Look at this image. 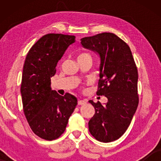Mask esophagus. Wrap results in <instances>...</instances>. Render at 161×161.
I'll list each match as a JSON object with an SVG mask.
<instances>
[{
	"label": "esophagus",
	"mask_w": 161,
	"mask_h": 161,
	"mask_svg": "<svg viewBox=\"0 0 161 161\" xmlns=\"http://www.w3.org/2000/svg\"><path fill=\"white\" fill-rule=\"evenodd\" d=\"M86 102L85 100H79L78 102V104L79 105H84V104H86Z\"/></svg>",
	"instance_id": "1"
}]
</instances>
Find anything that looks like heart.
I'll return each instance as SVG.
<instances>
[{
  "label": "heart",
  "mask_w": 161,
  "mask_h": 161,
  "mask_svg": "<svg viewBox=\"0 0 161 161\" xmlns=\"http://www.w3.org/2000/svg\"><path fill=\"white\" fill-rule=\"evenodd\" d=\"M86 57H90V56L86 53H81L78 56V59H81V58H86Z\"/></svg>",
  "instance_id": "1"
}]
</instances>
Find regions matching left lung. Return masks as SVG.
I'll list each match as a JSON object with an SVG mask.
<instances>
[{"mask_svg": "<svg viewBox=\"0 0 161 161\" xmlns=\"http://www.w3.org/2000/svg\"><path fill=\"white\" fill-rule=\"evenodd\" d=\"M84 48L100 56L97 95L108 102H89L95 113L89 122L90 133L101 142L117 140L130 124L138 105V70L130 48L112 33H102L80 39Z\"/></svg>", "mask_w": 161, "mask_h": 161, "instance_id": "1", "label": "left lung"}]
</instances>
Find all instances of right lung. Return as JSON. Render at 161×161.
Listing matches in <instances>:
<instances>
[{
    "label": "right lung",
    "mask_w": 161,
    "mask_h": 161,
    "mask_svg": "<svg viewBox=\"0 0 161 161\" xmlns=\"http://www.w3.org/2000/svg\"><path fill=\"white\" fill-rule=\"evenodd\" d=\"M75 42V36L46 34L26 56L20 88L23 111L32 131L43 139L61 136L78 104L75 96L69 93L61 96L50 86L57 63Z\"/></svg>",
    "instance_id": "right-lung-1"
}]
</instances>
